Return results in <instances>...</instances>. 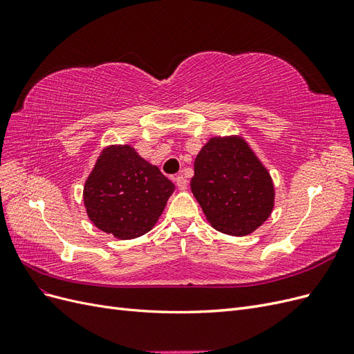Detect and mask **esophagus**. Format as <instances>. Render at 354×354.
Listing matches in <instances>:
<instances>
[{
	"label": "esophagus",
	"mask_w": 354,
	"mask_h": 354,
	"mask_svg": "<svg viewBox=\"0 0 354 354\" xmlns=\"http://www.w3.org/2000/svg\"><path fill=\"white\" fill-rule=\"evenodd\" d=\"M176 185L180 190H186L187 189V180L185 177L178 176V177H176Z\"/></svg>",
	"instance_id": "obj_1"
}]
</instances>
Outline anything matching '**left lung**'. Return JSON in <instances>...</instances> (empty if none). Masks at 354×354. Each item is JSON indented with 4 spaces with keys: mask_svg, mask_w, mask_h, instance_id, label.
I'll use <instances>...</instances> for the list:
<instances>
[{
    "mask_svg": "<svg viewBox=\"0 0 354 354\" xmlns=\"http://www.w3.org/2000/svg\"><path fill=\"white\" fill-rule=\"evenodd\" d=\"M190 187L211 226L230 236L259 229L274 207L270 173L241 136L209 138Z\"/></svg>",
    "mask_w": 354,
    "mask_h": 354,
    "instance_id": "8db88e82",
    "label": "left lung"
}]
</instances>
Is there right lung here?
I'll list each match as a JSON object with an SVG mask.
<instances>
[{
  "label": "right lung",
  "mask_w": 354,
  "mask_h": 354,
  "mask_svg": "<svg viewBox=\"0 0 354 354\" xmlns=\"http://www.w3.org/2000/svg\"><path fill=\"white\" fill-rule=\"evenodd\" d=\"M176 186L130 145L104 147L84 185V205L95 227L118 239L151 230Z\"/></svg>",
  "instance_id": "add662e5"
}]
</instances>
